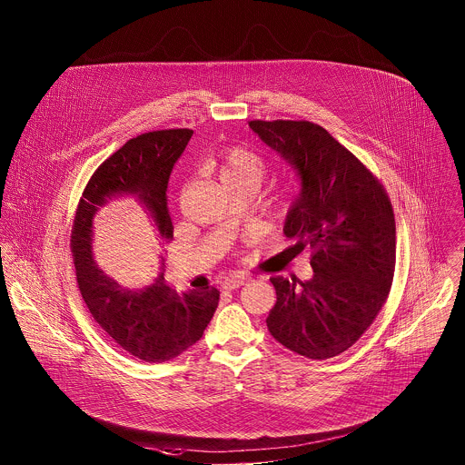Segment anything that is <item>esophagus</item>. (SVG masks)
<instances>
[{"label":"esophagus","instance_id":"1","mask_svg":"<svg viewBox=\"0 0 465 465\" xmlns=\"http://www.w3.org/2000/svg\"><path fill=\"white\" fill-rule=\"evenodd\" d=\"M248 282V279H244V277H233V279H226L223 282V289H226V291H233V289H237V287H241V285H244Z\"/></svg>","mask_w":465,"mask_h":465}]
</instances>
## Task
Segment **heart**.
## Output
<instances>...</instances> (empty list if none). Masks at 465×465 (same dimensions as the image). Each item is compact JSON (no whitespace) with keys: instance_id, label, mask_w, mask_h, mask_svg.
Listing matches in <instances>:
<instances>
[{"instance_id":"b5f03b06","label":"heart","mask_w":465,"mask_h":465,"mask_svg":"<svg viewBox=\"0 0 465 465\" xmlns=\"http://www.w3.org/2000/svg\"><path fill=\"white\" fill-rule=\"evenodd\" d=\"M264 173V165L259 156L246 149H228L223 153L219 162V176L223 183L241 182V180H255L261 182Z\"/></svg>"}]
</instances>
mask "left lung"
<instances>
[{
	"label": "left lung",
	"instance_id": "8db88e82",
	"mask_svg": "<svg viewBox=\"0 0 465 465\" xmlns=\"http://www.w3.org/2000/svg\"><path fill=\"white\" fill-rule=\"evenodd\" d=\"M253 133L294 169L300 192L283 235L312 250V279L273 277L272 336L309 360L352 347L386 302L395 270L391 203L371 171L312 122L253 120Z\"/></svg>",
	"mask_w": 465,
	"mask_h": 465
}]
</instances>
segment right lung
<instances>
[{
    "mask_svg": "<svg viewBox=\"0 0 465 465\" xmlns=\"http://www.w3.org/2000/svg\"><path fill=\"white\" fill-rule=\"evenodd\" d=\"M192 134V129L153 131L124 143L92 176L72 232L79 289L94 322L147 363L171 361L197 343L219 303L215 287L178 294L163 277L160 250L174 230L167 186ZM118 198L133 202L146 217L157 255L133 271L107 272L94 259V215Z\"/></svg>",
    "mask_w": 465,
    "mask_h": 465,
    "instance_id": "add662e5",
    "label": "right lung"
}]
</instances>
